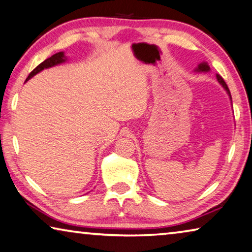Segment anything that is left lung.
Masks as SVG:
<instances>
[{
    "mask_svg": "<svg viewBox=\"0 0 252 252\" xmlns=\"http://www.w3.org/2000/svg\"><path fill=\"white\" fill-rule=\"evenodd\" d=\"M210 70H211V68H210L209 63H207L206 62H203V63H198V66L196 67V68L194 69V71H196V73H207V71H210ZM217 79H218V82H219L220 84H221L223 89L225 90V92L227 93V95H229L231 103H232V97H231V94H230L229 87H227V85L225 84L224 79H223V78L221 77V76L218 75V74H217Z\"/></svg>",
    "mask_w": 252,
    "mask_h": 252,
    "instance_id": "1",
    "label": "left lung"
}]
</instances>
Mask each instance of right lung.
<instances>
[{
  "mask_svg": "<svg viewBox=\"0 0 252 252\" xmlns=\"http://www.w3.org/2000/svg\"><path fill=\"white\" fill-rule=\"evenodd\" d=\"M66 61H67V57L65 56V54H63V51H61V53L53 55L50 58L46 59L45 62H42L40 65L35 67V68L29 74V76H28L27 81H29L31 77H33L34 75H37L41 70L46 69V68H50V67H54V66H57V65H59V63H65Z\"/></svg>",
  "mask_w": 252,
  "mask_h": 252,
  "instance_id": "add662e5",
  "label": "right lung"
}]
</instances>
